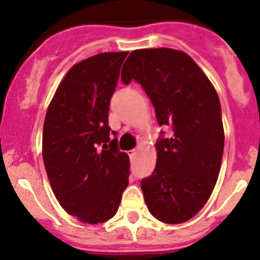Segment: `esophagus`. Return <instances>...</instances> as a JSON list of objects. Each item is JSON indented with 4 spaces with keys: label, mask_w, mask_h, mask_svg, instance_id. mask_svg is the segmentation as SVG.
<instances>
[{
    "label": "esophagus",
    "mask_w": 260,
    "mask_h": 260,
    "mask_svg": "<svg viewBox=\"0 0 260 260\" xmlns=\"http://www.w3.org/2000/svg\"><path fill=\"white\" fill-rule=\"evenodd\" d=\"M136 154H137V150H136V149H133V150H129V151H128V155H129V157H131V159H135Z\"/></svg>",
    "instance_id": "esophagus-1"
}]
</instances>
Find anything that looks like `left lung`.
Returning a JSON list of instances; mask_svg holds the SVG:
<instances>
[{
    "instance_id": "left-lung-1",
    "label": "left lung",
    "mask_w": 260,
    "mask_h": 260,
    "mask_svg": "<svg viewBox=\"0 0 260 260\" xmlns=\"http://www.w3.org/2000/svg\"><path fill=\"white\" fill-rule=\"evenodd\" d=\"M141 84L155 109L160 132L156 166L141 181L145 203L156 219L178 224L207 204L222 163L224 132L219 97L208 77L187 53L173 48L131 52L122 81Z\"/></svg>"
}]
</instances>
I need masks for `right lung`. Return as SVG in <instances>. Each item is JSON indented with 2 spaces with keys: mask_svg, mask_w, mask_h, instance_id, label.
Returning <instances> with one entry per match:
<instances>
[{
  "mask_svg": "<svg viewBox=\"0 0 260 260\" xmlns=\"http://www.w3.org/2000/svg\"><path fill=\"white\" fill-rule=\"evenodd\" d=\"M128 52L75 64L57 87L43 124L42 155L64 210L97 224L115 215L128 186L129 157L110 137L109 106Z\"/></svg>",
  "mask_w": 260,
  "mask_h": 260,
  "instance_id": "1",
  "label": "right lung"
}]
</instances>
